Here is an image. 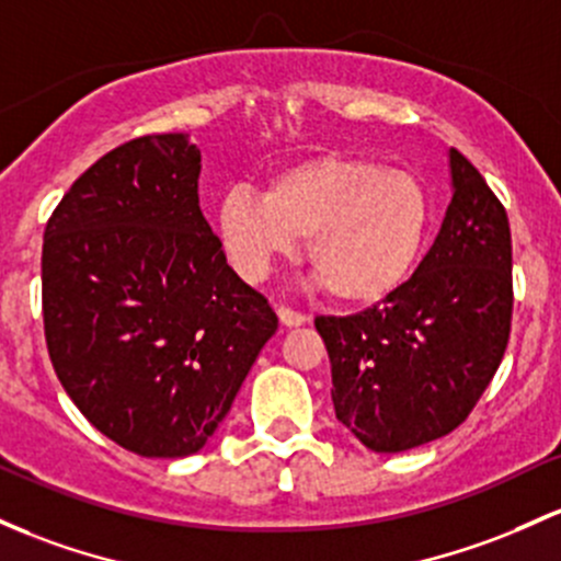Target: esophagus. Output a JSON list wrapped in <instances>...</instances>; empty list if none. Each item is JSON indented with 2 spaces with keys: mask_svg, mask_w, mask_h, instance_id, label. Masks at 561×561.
<instances>
[{
  "mask_svg": "<svg viewBox=\"0 0 561 561\" xmlns=\"http://www.w3.org/2000/svg\"><path fill=\"white\" fill-rule=\"evenodd\" d=\"M276 317H279V322L285 324V328H300V324L309 322V317H306V313L293 311V309H285V306H282V309L276 311Z\"/></svg>",
  "mask_w": 561,
  "mask_h": 561,
  "instance_id": "1",
  "label": "esophagus"
}]
</instances>
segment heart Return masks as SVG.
I'll return each instance as SVG.
<instances>
[{"instance_id":"heart-1","label":"heart","mask_w":561,"mask_h":561,"mask_svg":"<svg viewBox=\"0 0 561 561\" xmlns=\"http://www.w3.org/2000/svg\"><path fill=\"white\" fill-rule=\"evenodd\" d=\"M434 202L415 172L343 153L276 170L257 194L233 186L215 233L242 279L261 282L306 237V261L337 304L375 306L402 290L426 250Z\"/></svg>"}]
</instances>
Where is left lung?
Here are the masks:
<instances>
[{
	"label": "left lung",
	"mask_w": 561,
	"mask_h": 561,
	"mask_svg": "<svg viewBox=\"0 0 561 561\" xmlns=\"http://www.w3.org/2000/svg\"><path fill=\"white\" fill-rule=\"evenodd\" d=\"M453 199L408 285L354 317H319L335 417L375 453H404L469 417L511 330L508 218L450 149Z\"/></svg>",
	"instance_id": "8db88e82"
}]
</instances>
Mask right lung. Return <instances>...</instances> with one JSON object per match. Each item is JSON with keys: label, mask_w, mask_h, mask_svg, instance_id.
Wrapping results in <instances>:
<instances>
[{"label": "right lung", "mask_w": 561, "mask_h": 561, "mask_svg": "<svg viewBox=\"0 0 561 561\" xmlns=\"http://www.w3.org/2000/svg\"><path fill=\"white\" fill-rule=\"evenodd\" d=\"M199 172L188 133L130 140L73 183L45 229L55 375L92 426L144 458L199 453L279 324L226 263Z\"/></svg>", "instance_id": "add662e5"}]
</instances>
